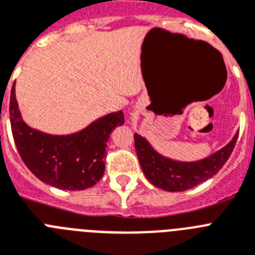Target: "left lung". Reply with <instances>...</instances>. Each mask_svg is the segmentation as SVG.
<instances>
[{
    "instance_id": "8db88e82",
    "label": "left lung",
    "mask_w": 255,
    "mask_h": 255,
    "mask_svg": "<svg viewBox=\"0 0 255 255\" xmlns=\"http://www.w3.org/2000/svg\"><path fill=\"white\" fill-rule=\"evenodd\" d=\"M239 132L225 147L198 161H177L152 149L145 137L134 133V147L146 178L154 186L170 192L185 191L209 180L229 160Z\"/></svg>"
}]
</instances>
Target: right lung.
Masks as SVG:
<instances>
[{
	"label": "right lung",
	"instance_id": "add662e5",
	"mask_svg": "<svg viewBox=\"0 0 255 255\" xmlns=\"http://www.w3.org/2000/svg\"><path fill=\"white\" fill-rule=\"evenodd\" d=\"M10 122L17 151L30 172L56 189L75 191L92 187L103 178L106 142L112 130L125 123V117L121 110L97 119L77 133H43L21 119L12 85Z\"/></svg>",
	"mask_w": 255,
	"mask_h": 255
}]
</instances>
